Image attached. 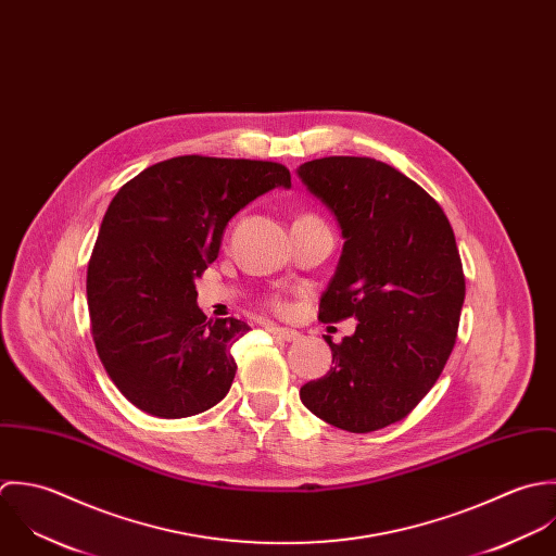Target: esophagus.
I'll return each mask as SVG.
<instances>
[{"instance_id": "obj_1", "label": "esophagus", "mask_w": 556, "mask_h": 556, "mask_svg": "<svg viewBox=\"0 0 556 556\" xmlns=\"http://www.w3.org/2000/svg\"><path fill=\"white\" fill-rule=\"evenodd\" d=\"M266 331L273 334L275 339H281V341H299L301 339V333L294 331V329H283V327H273L270 325Z\"/></svg>"}]
</instances>
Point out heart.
Masks as SVG:
<instances>
[{
	"label": "heart",
	"mask_w": 556,
	"mask_h": 556,
	"mask_svg": "<svg viewBox=\"0 0 556 556\" xmlns=\"http://www.w3.org/2000/svg\"><path fill=\"white\" fill-rule=\"evenodd\" d=\"M273 305H275V307H279V303H277V301H273Z\"/></svg>",
	"instance_id": "heart-1"
}]
</instances>
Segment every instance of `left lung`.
<instances>
[{"label":"left lung","mask_w":556,"mask_h":556,"mask_svg":"<svg viewBox=\"0 0 556 556\" xmlns=\"http://www.w3.org/2000/svg\"><path fill=\"white\" fill-rule=\"evenodd\" d=\"M296 172L345 238L318 318L356 320L339 343L325 337L334 365L301 400L339 430L376 432L410 415L455 345L466 294L455 236L439 202L382 161L325 156Z\"/></svg>","instance_id":"left-lung-1"}]
</instances>
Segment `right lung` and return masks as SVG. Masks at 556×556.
Here are the masks:
<instances>
[{"mask_svg": "<svg viewBox=\"0 0 556 556\" xmlns=\"http://www.w3.org/2000/svg\"><path fill=\"white\" fill-rule=\"evenodd\" d=\"M281 163L187 154L150 165L112 200L88 264V307L99 358L139 410L180 419L227 395L236 318L206 320L195 277L217 260L227 222L275 187Z\"/></svg>", "mask_w": 556, "mask_h": 556, "instance_id": "obj_1", "label": "right lung"}]
</instances>
